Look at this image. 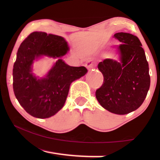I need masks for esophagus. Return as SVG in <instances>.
I'll return each mask as SVG.
<instances>
[{
    "mask_svg": "<svg viewBox=\"0 0 160 160\" xmlns=\"http://www.w3.org/2000/svg\"><path fill=\"white\" fill-rule=\"evenodd\" d=\"M95 63L92 60H89L88 61H87L86 63H85V66L87 67V68H91L95 66Z\"/></svg>",
    "mask_w": 160,
    "mask_h": 160,
    "instance_id": "1",
    "label": "esophagus"
}]
</instances>
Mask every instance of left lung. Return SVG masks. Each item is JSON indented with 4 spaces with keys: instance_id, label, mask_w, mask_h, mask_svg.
<instances>
[{
    "instance_id": "obj_1",
    "label": "left lung",
    "mask_w": 160,
    "mask_h": 160,
    "mask_svg": "<svg viewBox=\"0 0 160 160\" xmlns=\"http://www.w3.org/2000/svg\"><path fill=\"white\" fill-rule=\"evenodd\" d=\"M121 42L119 60L105 59L98 65L103 83L95 92L99 103L116 114H127L141 106L150 87L148 64L141 43L136 36L117 32Z\"/></svg>"
}]
</instances>
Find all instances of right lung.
<instances>
[{
	"label": "right lung",
	"mask_w": 160,
	"mask_h": 160,
	"mask_svg": "<svg viewBox=\"0 0 160 160\" xmlns=\"http://www.w3.org/2000/svg\"><path fill=\"white\" fill-rule=\"evenodd\" d=\"M68 51L62 37L44 32H32L21 43L13 68V89L19 104L32 117L45 119L55 114L64 106L71 83L87 72L84 66H70L59 59L45 78L37 79L31 73L35 59L61 58Z\"/></svg>",
	"instance_id": "1"
}]
</instances>
